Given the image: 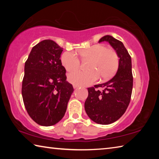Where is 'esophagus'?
I'll return each mask as SVG.
<instances>
[{
    "mask_svg": "<svg viewBox=\"0 0 159 159\" xmlns=\"http://www.w3.org/2000/svg\"><path fill=\"white\" fill-rule=\"evenodd\" d=\"M73 87H74V88H79V85H73Z\"/></svg>",
    "mask_w": 159,
    "mask_h": 159,
    "instance_id": "obj_1",
    "label": "esophagus"
}]
</instances>
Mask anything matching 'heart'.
Instances as JSON below:
<instances>
[{
  "label": "heart",
  "instance_id": "obj_1",
  "mask_svg": "<svg viewBox=\"0 0 159 159\" xmlns=\"http://www.w3.org/2000/svg\"><path fill=\"white\" fill-rule=\"evenodd\" d=\"M77 53L83 59H92L90 69L93 71L85 72L76 71L69 74L68 80L72 84L82 86L95 83L100 76L107 79L112 76L116 70L118 59L114 50L108 49L102 44L94 45L90 48L79 50ZM61 63L66 71H73L79 68L80 61L73 52H64L61 58Z\"/></svg>",
  "mask_w": 159,
  "mask_h": 159
}]
</instances>
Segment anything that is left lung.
Here are the masks:
<instances>
[{
	"mask_svg": "<svg viewBox=\"0 0 159 159\" xmlns=\"http://www.w3.org/2000/svg\"><path fill=\"white\" fill-rule=\"evenodd\" d=\"M103 41L109 42L116 52L119 57L118 68L109 81L88 88L85 110L94 122L108 125L119 119L127 109L133 90V77L131 57L123 43L109 35L101 38L99 43Z\"/></svg>",
	"mask_w": 159,
	"mask_h": 159,
	"instance_id": "left-lung-1",
	"label": "left lung"
}]
</instances>
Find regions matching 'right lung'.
<instances>
[{
    "label": "right lung",
    "mask_w": 159,
    "mask_h": 159,
    "mask_svg": "<svg viewBox=\"0 0 159 159\" xmlns=\"http://www.w3.org/2000/svg\"><path fill=\"white\" fill-rule=\"evenodd\" d=\"M63 48L44 40L31 49L25 65L21 94L27 113L38 124L50 126L64 117L73 86L60 60Z\"/></svg>",
    "instance_id": "right-lung-1"
}]
</instances>
